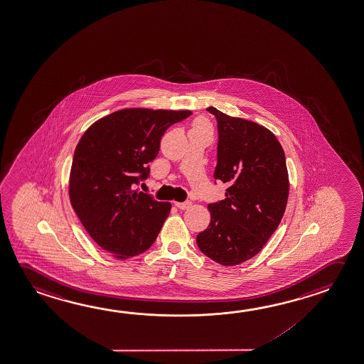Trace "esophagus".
Instances as JSON below:
<instances>
[{
  "instance_id": "obj_1",
  "label": "esophagus",
  "mask_w": 364,
  "mask_h": 364,
  "mask_svg": "<svg viewBox=\"0 0 364 364\" xmlns=\"http://www.w3.org/2000/svg\"><path fill=\"white\" fill-rule=\"evenodd\" d=\"M175 205L179 209H188L191 207V203L189 200L188 202H175Z\"/></svg>"
}]
</instances>
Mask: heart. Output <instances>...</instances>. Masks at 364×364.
<instances>
[{
  "label": "heart",
  "instance_id": "b5f03b06",
  "mask_svg": "<svg viewBox=\"0 0 364 364\" xmlns=\"http://www.w3.org/2000/svg\"><path fill=\"white\" fill-rule=\"evenodd\" d=\"M197 125H204V127H205V124L203 123L202 120H199V122H198L197 123Z\"/></svg>",
  "mask_w": 364,
  "mask_h": 364
}]
</instances>
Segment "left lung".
<instances>
[{"label":"left lung","instance_id":"obj_1","mask_svg":"<svg viewBox=\"0 0 364 364\" xmlns=\"http://www.w3.org/2000/svg\"><path fill=\"white\" fill-rule=\"evenodd\" d=\"M207 110L218 128L213 176L228 188L223 200L208 204L210 223L197 244L205 257L233 267L260 252L279 226L289 194L286 156L265 127Z\"/></svg>","mask_w":364,"mask_h":364}]
</instances>
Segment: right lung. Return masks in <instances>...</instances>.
Returning a JSON list of instances; mask_svg holds the SVG:
<instances>
[{"label": "right lung", "mask_w": 364, "mask_h": 364, "mask_svg": "<svg viewBox=\"0 0 364 364\" xmlns=\"http://www.w3.org/2000/svg\"><path fill=\"white\" fill-rule=\"evenodd\" d=\"M191 110L122 109L85 132L70 173V200L85 230L117 259L142 254L155 242L171 204L133 191L149 175L170 125Z\"/></svg>", "instance_id": "obj_1"}]
</instances>
